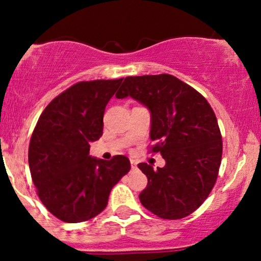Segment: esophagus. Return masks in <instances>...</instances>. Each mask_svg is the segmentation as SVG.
<instances>
[{
  "mask_svg": "<svg viewBox=\"0 0 261 261\" xmlns=\"http://www.w3.org/2000/svg\"><path fill=\"white\" fill-rule=\"evenodd\" d=\"M130 163H131V168H133V169H136L137 168V162L136 161L131 160Z\"/></svg>",
  "mask_w": 261,
  "mask_h": 261,
  "instance_id": "obj_1",
  "label": "esophagus"
}]
</instances>
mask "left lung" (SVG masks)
Wrapping results in <instances>:
<instances>
[{
    "instance_id": "8db88e82",
    "label": "left lung",
    "mask_w": 261,
    "mask_h": 261,
    "mask_svg": "<svg viewBox=\"0 0 261 261\" xmlns=\"http://www.w3.org/2000/svg\"><path fill=\"white\" fill-rule=\"evenodd\" d=\"M115 97H131L149 110V139L157 142L152 152L166 161L163 168L137 166L148 180L141 203L164 220L193 214L211 193L222 158L221 131L207 100L167 73L126 77Z\"/></svg>"
}]
</instances>
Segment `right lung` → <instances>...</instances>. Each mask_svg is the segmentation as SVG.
Listing matches in <instances>:
<instances>
[{
    "mask_svg": "<svg viewBox=\"0 0 261 261\" xmlns=\"http://www.w3.org/2000/svg\"><path fill=\"white\" fill-rule=\"evenodd\" d=\"M120 80L79 82L49 103L29 143V169L39 199L59 220L83 222L108 205L114 185L130 170L125 155H89L103 135L106 107Z\"/></svg>",
    "mask_w": 261,
    "mask_h": 261,
    "instance_id": "obj_1",
    "label": "right lung"
}]
</instances>
